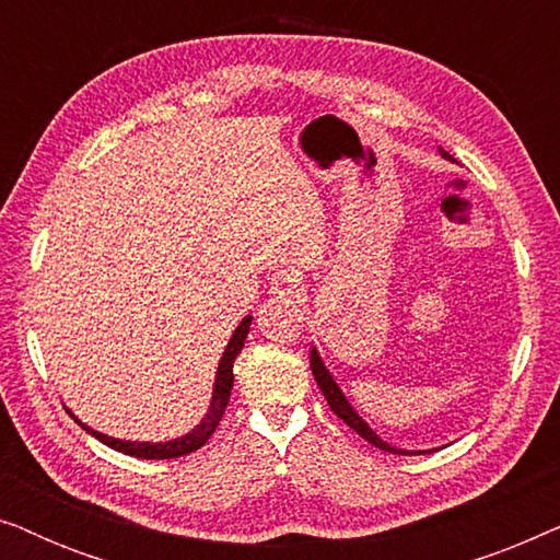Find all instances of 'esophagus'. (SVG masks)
<instances>
[{
    "label": "esophagus",
    "mask_w": 560,
    "mask_h": 560,
    "mask_svg": "<svg viewBox=\"0 0 560 560\" xmlns=\"http://www.w3.org/2000/svg\"><path fill=\"white\" fill-rule=\"evenodd\" d=\"M303 290V278L298 270H282L278 275V282H275V293H278L282 301H295L301 298Z\"/></svg>",
    "instance_id": "34e87169"
}]
</instances>
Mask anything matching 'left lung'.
<instances>
[{"mask_svg":"<svg viewBox=\"0 0 560 560\" xmlns=\"http://www.w3.org/2000/svg\"><path fill=\"white\" fill-rule=\"evenodd\" d=\"M441 155L446 158V160H451V163H454V158H451L446 150H441ZM311 370H313V377H316V382H318L320 393H324V397L328 400V405H331V410L336 412V416H339V418L343 420V423H347V425L351 428V431H357L359 435H362L364 441H370L372 446H377V448H382V451H389V454H400V456L420 454V451H405V448H397V446H393V443L382 441L380 435L374 433L372 428L364 423L362 416H359V412H357L354 408H351V402L347 400V395L341 393V387L336 385V380L331 377V372L326 370L324 359L318 357V351H316V349H311Z\"/></svg>","mask_w":560,"mask_h":560,"instance_id":"left-lung-1","label":"left lung"}]
</instances>
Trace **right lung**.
<instances>
[{
  "mask_svg": "<svg viewBox=\"0 0 560 560\" xmlns=\"http://www.w3.org/2000/svg\"><path fill=\"white\" fill-rule=\"evenodd\" d=\"M249 326H252V316H244L240 320V326L234 328L232 339H229L224 354H221V359H219L217 382H213V395H211L209 410H206V416L201 418V423H198L194 431H188L186 435H180V439H173V441H165V443L112 439V435H104V433L94 431V428L83 425L81 420L75 418L71 410H68V412H71V418H75V423H79L86 433L94 435L96 441H102L104 446H109L114 451H121V454H127V456H137V458H178V456L194 454V451L201 448L203 443L211 439L213 431H217L221 416H224V410H226V405H229V395H232V385H234V359H236V354H240L242 347H244V339H247Z\"/></svg>",
  "mask_w": 560,
  "mask_h": 560,
  "instance_id": "1",
  "label": "right lung"
}]
</instances>
